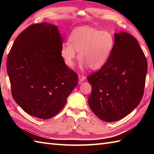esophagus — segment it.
Instances as JSON below:
<instances>
[{
    "mask_svg": "<svg viewBox=\"0 0 154 154\" xmlns=\"http://www.w3.org/2000/svg\"><path fill=\"white\" fill-rule=\"evenodd\" d=\"M86 79V77L84 76L83 75H79V83L83 82Z\"/></svg>",
    "mask_w": 154,
    "mask_h": 154,
    "instance_id": "esophagus-1",
    "label": "esophagus"
}]
</instances>
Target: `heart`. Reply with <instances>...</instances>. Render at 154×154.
I'll return each instance as SVG.
<instances>
[{"label":"heart","mask_w":154,"mask_h":154,"mask_svg":"<svg viewBox=\"0 0 154 154\" xmlns=\"http://www.w3.org/2000/svg\"><path fill=\"white\" fill-rule=\"evenodd\" d=\"M114 42V35L110 32L90 26L78 27L70 33L68 42L62 44L61 55L65 65L72 67L78 51L81 69L89 67L91 69L97 70L109 60Z\"/></svg>","instance_id":"obj_1"}]
</instances>
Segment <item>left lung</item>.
Segmentation results:
<instances>
[{
	"label": "left lung",
	"instance_id": "8db88e82",
	"mask_svg": "<svg viewBox=\"0 0 154 154\" xmlns=\"http://www.w3.org/2000/svg\"><path fill=\"white\" fill-rule=\"evenodd\" d=\"M114 47L106 63L87 77L92 87L89 105L105 122L129 114L141 101L148 65L138 40L130 34H114Z\"/></svg>",
	"mask_w": 154,
	"mask_h": 154
}]
</instances>
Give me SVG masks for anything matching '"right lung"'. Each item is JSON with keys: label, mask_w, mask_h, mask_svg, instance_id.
Here are the masks:
<instances>
[{"label": "right lung", "mask_w": 154, "mask_h": 154, "mask_svg": "<svg viewBox=\"0 0 154 154\" xmlns=\"http://www.w3.org/2000/svg\"><path fill=\"white\" fill-rule=\"evenodd\" d=\"M63 38L57 26L30 25L13 43L7 73L15 102L31 116L49 119L64 107L78 76L61 55Z\"/></svg>", "instance_id": "right-lung-1"}]
</instances>
